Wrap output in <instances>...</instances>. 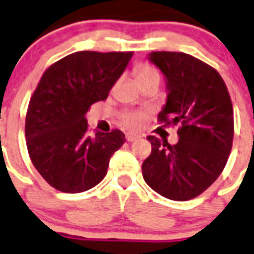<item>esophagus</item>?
I'll return each instance as SVG.
<instances>
[{
  "mask_svg": "<svg viewBox=\"0 0 254 254\" xmlns=\"http://www.w3.org/2000/svg\"><path fill=\"white\" fill-rule=\"evenodd\" d=\"M127 142H133V140L138 139V138H140L139 134H134V133H127Z\"/></svg>",
  "mask_w": 254,
  "mask_h": 254,
  "instance_id": "obj_1",
  "label": "esophagus"
}]
</instances>
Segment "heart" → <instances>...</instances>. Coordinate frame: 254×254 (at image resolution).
I'll use <instances>...</instances> for the list:
<instances>
[{"instance_id":"b5f03b06","label":"heart","mask_w":254,"mask_h":254,"mask_svg":"<svg viewBox=\"0 0 254 254\" xmlns=\"http://www.w3.org/2000/svg\"><path fill=\"white\" fill-rule=\"evenodd\" d=\"M135 77L140 86L147 84H160V72L148 63H142L135 68ZM146 120L143 114H127L123 117V124L130 129L142 127Z\"/></svg>"}]
</instances>
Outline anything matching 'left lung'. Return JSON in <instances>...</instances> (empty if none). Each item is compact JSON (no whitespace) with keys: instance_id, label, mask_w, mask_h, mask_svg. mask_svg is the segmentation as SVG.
Wrapping results in <instances>:
<instances>
[{"instance_id":"1","label":"left lung","mask_w":254,"mask_h":254,"mask_svg":"<svg viewBox=\"0 0 254 254\" xmlns=\"http://www.w3.org/2000/svg\"><path fill=\"white\" fill-rule=\"evenodd\" d=\"M150 61L167 78L160 124L178 125V142L148 135L151 155L142 164L146 183L177 201L203 193L222 173L234 139V110L221 74L192 55L153 51Z\"/></svg>"}]
</instances>
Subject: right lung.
Listing matches in <instances>:
<instances>
[{"mask_svg":"<svg viewBox=\"0 0 254 254\" xmlns=\"http://www.w3.org/2000/svg\"><path fill=\"white\" fill-rule=\"evenodd\" d=\"M131 57L133 51H77L44 72L28 104L25 138L32 164L51 187L84 192L107 174L125 135L119 129L91 135L85 115L108 97Z\"/></svg>","mask_w":254,"mask_h":254,"instance_id":"1","label":"right lung"}]
</instances>
